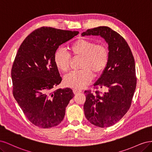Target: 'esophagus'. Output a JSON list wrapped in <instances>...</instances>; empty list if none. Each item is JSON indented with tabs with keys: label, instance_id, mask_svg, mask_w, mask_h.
I'll return each mask as SVG.
<instances>
[{
	"label": "esophagus",
	"instance_id": "obj_1",
	"mask_svg": "<svg viewBox=\"0 0 152 152\" xmlns=\"http://www.w3.org/2000/svg\"><path fill=\"white\" fill-rule=\"evenodd\" d=\"M73 93H74L75 94H79L80 93H82V90H80V89H73Z\"/></svg>",
	"mask_w": 152,
	"mask_h": 152
}]
</instances>
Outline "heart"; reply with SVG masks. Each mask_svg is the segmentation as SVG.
<instances>
[{"mask_svg": "<svg viewBox=\"0 0 152 152\" xmlns=\"http://www.w3.org/2000/svg\"><path fill=\"white\" fill-rule=\"evenodd\" d=\"M73 57L82 58L80 70L72 72L64 78V84L75 89L86 87L93 79V75L102 74L107 68L109 61V50L104 44L96 43L93 40L80 39L70 47ZM54 65L63 73L70 70L71 56L65 50L57 49L54 54Z\"/></svg>", "mask_w": 152, "mask_h": 152, "instance_id": "b5f03b06", "label": "heart"}]
</instances>
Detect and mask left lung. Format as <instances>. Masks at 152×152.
<instances>
[{"mask_svg": "<svg viewBox=\"0 0 152 152\" xmlns=\"http://www.w3.org/2000/svg\"><path fill=\"white\" fill-rule=\"evenodd\" d=\"M100 35L108 44V65L94 89L84 91V105L87 121L99 127L113 126L129 109L136 87L137 78L134 56L122 37L108 26H98L87 30L84 35ZM104 88L102 93L97 89Z\"/></svg>", "mask_w": 152, "mask_h": 152, "instance_id": "8db88e82", "label": "left lung"}]
</instances>
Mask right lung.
I'll list each match as a JSON object with an SVG mask.
<instances>
[{
    "instance_id": "add662e5",
    "label": "right lung",
    "mask_w": 152,
    "mask_h": 152,
    "mask_svg": "<svg viewBox=\"0 0 152 152\" xmlns=\"http://www.w3.org/2000/svg\"><path fill=\"white\" fill-rule=\"evenodd\" d=\"M78 34L40 27L26 37L16 53L11 69L12 94L28 121L39 127L60 124L74 96L70 88L51 91L62 80L53 57L59 45Z\"/></svg>"
}]
</instances>
